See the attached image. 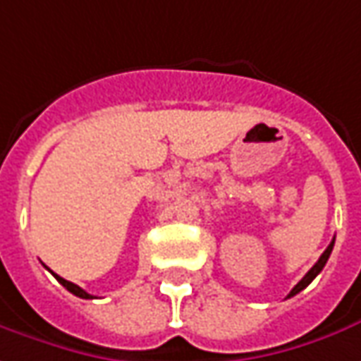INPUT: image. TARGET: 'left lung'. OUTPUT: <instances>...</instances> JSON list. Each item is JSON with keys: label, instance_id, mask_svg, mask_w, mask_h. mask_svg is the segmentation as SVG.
Segmentation results:
<instances>
[{"label": "left lung", "instance_id": "left-lung-1", "mask_svg": "<svg viewBox=\"0 0 361 361\" xmlns=\"http://www.w3.org/2000/svg\"><path fill=\"white\" fill-rule=\"evenodd\" d=\"M334 241H336V237H334V239H332V243H330V245L326 247V251L322 252V255H320V259L316 261L314 267H312V269H310L308 273L304 274L302 281H300V283H298V284H296V286H294L293 290L288 293V296H286V298H290V296H294V294H298V293H300V290H304V288H306V286H308V284L312 283V281H314L316 276L320 274V271L324 269V264L328 263V259H330V252H332V249H334Z\"/></svg>", "mask_w": 361, "mask_h": 361}]
</instances>
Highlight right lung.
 <instances>
[{
	"mask_svg": "<svg viewBox=\"0 0 361 361\" xmlns=\"http://www.w3.org/2000/svg\"><path fill=\"white\" fill-rule=\"evenodd\" d=\"M53 274H55V273H53ZM55 279H57L59 283H61V284H63V286H65V288H67L68 293H73V294H75V296H78V298H94L92 294H88L87 290H82V288H80V286H77V284H75V283H68V281H65L63 276H59V274H55Z\"/></svg>",
	"mask_w": 361,
	"mask_h": 361,
	"instance_id": "add662e5",
	"label": "right lung"
}]
</instances>
